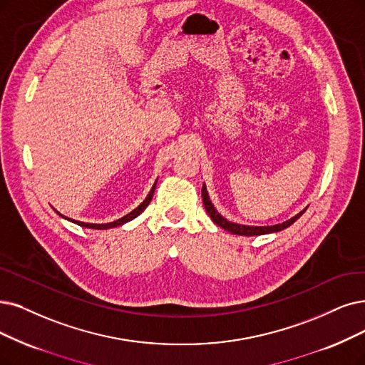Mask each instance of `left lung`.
I'll list each match as a JSON object with an SVG mask.
<instances>
[{"mask_svg":"<svg viewBox=\"0 0 365 365\" xmlns=\"http://www.w3.org/2000/svg\"><path fill=\"white\" fill-rule=\"evenodd\" d=\"M202 199H203V205H205V210L208 212V215L211 217V220L217 225L220 226L222 229L233 233V235H244V237H257V235H267V233H272V232H280L286 227H289L290 225H294L298 218L304 214V211H301L299 214H297L295 217L290 218V220H286L283 223L279 225H272V226H245V225H238V223H232L223 215L218 214L212 205V202L210 200L208 192H207V187L203 184L202 187Z\"/></svg>","mask_w":365,"mask_h":365,"instance_id":"1","label":"left lung"}]
</instances>
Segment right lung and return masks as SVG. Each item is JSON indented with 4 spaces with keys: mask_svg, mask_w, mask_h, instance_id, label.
I'll return each instance as SVG.
<instances>
[{
    "mask_svg": "<svg viewBox=\"0 0 365 365\" xmlns=\"http://www.w3.org/2000/svg\"><path fill=\"white\" fill-rule=\"evenodd\" d=\"M155 184H157V181L154 182V185H153V188L150 190V193H148V196L145 197V200L140 203V205L138 207V208H135L132 212H128L127 215H124V217H121V218H118V220H115V222H110V223H103V225H96V223H83V222H78V220H73V218H68V217H66V215H63V214H60L63 218H66V220H68V222H71V223H76V225H79V226H82V227H88V229H98V230H101V229H110V227H116V226H121V225H124V223H127V222H130V220H133V218H136L145 208H147L148 205H150V202H151V199H153V195H154V190H155Z\"/></svg>",
    "mask_w": 365,
    "mask_h": 365,
    "instance_id": "right-lung-1",
    "label": "right lung"
}]
</instances>
